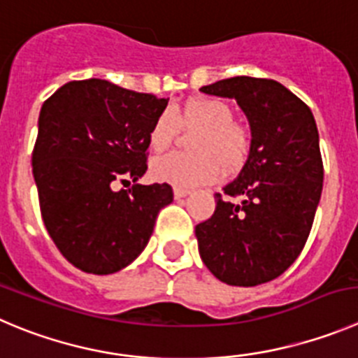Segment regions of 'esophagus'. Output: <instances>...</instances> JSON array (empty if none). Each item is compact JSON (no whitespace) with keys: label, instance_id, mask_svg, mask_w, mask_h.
Instances as JSON below:
<instances>
[{"label":"esophagus","instance_id":"34e87169","mask_svg":"<svg viewBox=\"0 0 358 358\" xmlns=\"http://www.w3.org/2000/svg\"><path fill=\"white\" fill-rule=\"evenodd\" d=\"M189 194H190L189 189H183V187H175V198L176 199H182Z\"/></svg>","mask_w":358,"mask_h":358}]
</instances>
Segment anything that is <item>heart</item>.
<instances>
[{"label": "heart", "instance_id": "heart-1", "mask_svg": "<svg viewBox=\"0 0 358 358\" xmlns=\"http://www.w3.org/2000/svg\"><path fill=\"white\" fill-rule=\"evenodd\" d=\"M180 127L199 129L190 143L196 152H171L153 160L152 173L160 182L176 187L210 183L222 168L226 173L238 171L249 155V129L235 122V111L226 100L199 96L160 113L148 134L152 150L169 148Z\"/></svg>", "mask_w": 358, "mask_h": 358}]
</instances>
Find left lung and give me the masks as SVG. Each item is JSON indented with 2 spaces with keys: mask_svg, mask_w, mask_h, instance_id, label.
Listing matches in <instances>:
<instances>
[{
  "mask_svg": "<svg viewBox=\"0 0 358 358\" xmlns=\"http://www.w3.org/2000/svg\"><path fill=\"white\" fill-rule=\"evenodd\" d=\"M235 99L252 141L242 171L215 194V212L196 226L206 268L231 286H258L293 265L307 242L323 189V160L315 116L273 79L238 76L203 86Z\"/></svg>",
  "mask_w": 358,
  "mask_h": 358,
  "instance_id": "1",
  "label": "left lung"
}]
</instances>
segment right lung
<instances>
[{"instance_id": "right-lung-1", "label": "right lung", "mask_w": 358, "mask_h": 358, "mask_svg": "<svg viewBox=\"0 0 358 358\" xmlns=\"http://www.w3.org/2000/svg\"><path fill=\"white\" fill-rule=\"evenodd\" d=\"M166 106L168 99L103 79L70 81L43 102L31 155L40 213L76 268L96 275L125 268L173 201L168 183H136L148 169V134ZM129 179L130 189H112Z\"/></svg>"}]
</instances>
